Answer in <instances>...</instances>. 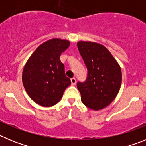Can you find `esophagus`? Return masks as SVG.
<instances>
[{
	"mask_svg": "<svg viewBox=\"0 0 146 146\" xmlns=\"http://www.w3.org/2000/svg\"><path fill=\"white\" fill-rule=\"evenodd\" d=\"M76 79L74 77H72V79H71V82H72V85H75L76 84Z\"/></svg>",
	"mask_w": 146,
	"mask_h": 146,
	"instance_id": "obj_1",
	"label": "esophagus"
}]
</instances>
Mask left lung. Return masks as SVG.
<instances>
[{
  "label": "left lung",
  "mask_w": 146,
  "mask_h": 146,
  "mask_svg": "<svg viewBox=\"0 0 146 146\" xmlns=\"http://www.w3.org/2000/svg\"><path fill=\"white\" fill-rule=\"evenodd\" d=\"M77 47L88 69L86 81L77 84L81 100L94 110L103 109L119 92L122 80L121 67L103 45L79 42Z\"/></svg>",
  "instance_id": "8db88e82"
}]
</instances>
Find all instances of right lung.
<instances>
[{
	"mask_svg": "<svg viewBox=\"0 0 146 146\" xmlns=\"http://www.w3.org/2000/svg\"><path fill=\"white\" fill-rule=\"evenodd\" d=\"M69 44L67 40H49L35 50L24 67V88L28 96L42 106L51 107L57 104L65 89L71 85L60 60L61 53Z\"/></svg>",
	"mask_w": 146,
	"mask_h": 146,
	"instance_id": "1",
	"label": "right lung"
}]
</instances>
